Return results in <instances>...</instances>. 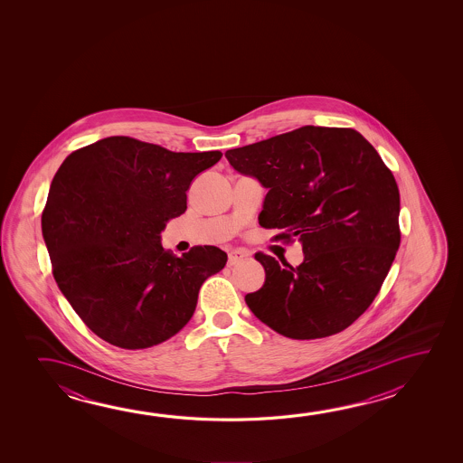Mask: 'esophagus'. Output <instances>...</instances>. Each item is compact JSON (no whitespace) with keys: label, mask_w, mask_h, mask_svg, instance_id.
Listing matches in <instances>:
<instances>
[{"label":"esophagus","mask_w":463,"mask_h":463,"mask_svg":"<svg viewBox=\"0 0 463 463\" xmlns=\"http://www.w3.org/2000/svg\"><path fill=\"white\" fill-rule=\"evenodd\" d=\"M245 258H247V253H243V251H231V253H229L228 260L229 266L237 265V263H241V261H243Z\"/></svg>","instance_id":"1"}]
</instances>
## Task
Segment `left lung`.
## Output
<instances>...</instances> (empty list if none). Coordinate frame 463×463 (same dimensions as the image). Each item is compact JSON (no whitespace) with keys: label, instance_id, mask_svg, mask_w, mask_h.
I'll return each mask as SVG.
<instances>
[{"label":"left lung","instance_id":"8db88e82","mask_svg":"<svg viewBox=\"0 0 463 463\" xmlns=\"http://www.w3.org/2000/svg\"><path fill=\"white\" fill-rule=\"evenodd\" d=\"M268 190L260 226L302 242V265L263 251L265 284L245 296L253 315L290 339L349 327L378 296L401 245V197L373 145L349 128L304 126L226 152Z\"/></svg>","mask_w":463,"mask_h":463}]
</instances>
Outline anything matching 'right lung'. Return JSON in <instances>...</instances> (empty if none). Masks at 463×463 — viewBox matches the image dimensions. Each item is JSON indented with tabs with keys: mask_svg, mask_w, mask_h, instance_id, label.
Instances as JSON below:
<instances>
[{
	"mask_svg": "<svg viewBox=\"0 0 463 463\" xmlns=\"http://www.w3.org/2000/svg\"><path fill=\"white\" fill-rule=\"evenodd\" d=\"M222 153H175L108 137L71 153L54 175L42 231L58 288L91 333L121 349H148L179 333L206 278L228 255L195 245L165 250L166 221L187 210L195 175Z\"/></svg>",
	"mask_w": 463,
	"mask_h": 463,
	"instance_id": "obj_1",
	"label": "right lung"
}]
</instances>
